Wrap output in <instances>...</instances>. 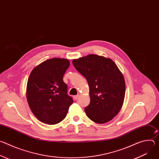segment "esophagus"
Masks as SVG:
<instances>
[{
    "label": "esophagus",
    "mask_w": 159,
    "mask_h": 159,
    "mask_svg": "<svg viewBox=\"0 0 159 159\" xmlns=\"http://www.w3.org/2000/svg\"><path fill=\"white\" fill-rule=\"evenodd\" d=\"M80 97V94H77V95H76V96H74V99H75V100H77L78 99H79V98Z\"/></svg>",
    "instance_id": "esophagus-1"
}]
</instances>
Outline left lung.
Wrapping results in <instances>:
<instances>
[{
    "instance_id": "1",
    "label": "left lung",
    "mask_w": 159,
    "mask_h": 159,
    "mask_svg": "<svg viewBox=\"0 0 159 159\" xmlns=\"http://www.w3.org/2000/svg\"><path fill=\"white\" fill-rule=\"evenodd\" d=\"M72 63L89 86L90 102L84 109L87 117L99 124L112 120L122 107L126 89L124 77L116 63L94 54L74 59Z\"/></svg>"
}]
</instances>
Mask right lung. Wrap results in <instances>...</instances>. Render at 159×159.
<instances>
[{
    "mask_svg": "<svg viewBox=\"0 0 159 159\" xmlns=\"http://www.w3.org/2000/svg\"><path fill=\"white\" fill-rule=\"evenodd\" d=\"M70 66L65 58L45 60L34 68L28 80L26 98L33 115L48 125L61 122L73 103L63 77Z\"/></svg>",
    "mask_w": 159,
    "mask_h": 159,
    "instance_id": "1",
    "label": "right lung"
}]
</instances>
